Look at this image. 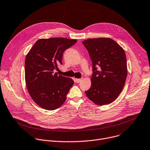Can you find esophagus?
<instances>
[{
  "mask_svg": "<svg viewBox=\"0 0 150 150\" xmlns=\"http://www.w3.org/2000/svg\"><path fill=\"white\" fill-rule=\"evenodd\" d=\"M81 80H82V79H77V78H76V79H75V81H76V82L77 83H80Z\"/></svg>",
  "mask_w": 150,
  "mask_h": 150,
  "instance_id": "1",
  "label": "esophagus"
}]
</instances>
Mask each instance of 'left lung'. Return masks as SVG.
<instances>
[{
	"instance_id": "left-lung-1",
	"label": "left lung",
	"mask_w": 150,
	"mask_h": 150,
	"mask_svg": "<svg viewBox=\"0 0 150 150\" xmlns=\"http://www.w3.org/2000/svg\"><path fill=\"white\" fill-rule=\"evenodd\" d=\"M83 44L88 52L93 72L86 96L98 105L110 104L118 98L125 84L127 67L125 50L109 38L88 39Z\"/></svg>"
}]
</instances>
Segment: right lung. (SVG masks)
Returning a JSON list of instances; mask_svg holds the SVG:
<instances>
[{
	"instance_id": "obj_1",
	"label": "right lung",
	"mask_w": 150,
	"mask_h": 150,
	"mask_svg": "<svg viewBox=\"0 0 150 150\" xmlns=\"http://www.w3.org/2000/svg\"><path fill=\"white\" fill-rule=\"evenodd\" d=\"M76 42V39L64 38L40 39L27 54L26 87L33 101L45 110L60 107L74 85L72 79L54 73V70L62 64L63 52Z\"/></svg>"
}]
</instances>
